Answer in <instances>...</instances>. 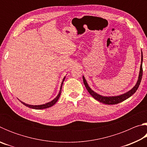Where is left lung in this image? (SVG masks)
<instances>
[{
	"label": "left lung",
	"mask_w": 147,
	"mask_h": 147,
	"mask_svg": "<svg viewBox=\"0 0 147 147\" xmlns=\"http://www.w3.org/2000/svg\"><path fill=\"white\" fill-rule=\"evenodd\" d=\"M142 62H143V55L141 54V67H140V72H139V79L138 80V82H137L136 85L134 87V88L131 89L130 91L127 92L126 93H124L123 94H121L120 96H103L101 95H99L97 93H94L93 91L91 90V89L89 88V86L88 85V83L86 80V79L83 76V81H84V84L85 85L86 88L87 89V90L88 91L89 94L93 96V97L96 99V100H98L100 102H102L103 104H108V105H110V104H116L118 103H120L121 102H123L124 100H125L126 99L128 98L129 97L134 94L136 93V91H137V89H138L139 84L141 83V78H142V76H143V67H142Z\"/></svg>",
	"instance_id": "8db88e82"
}]
</instances>
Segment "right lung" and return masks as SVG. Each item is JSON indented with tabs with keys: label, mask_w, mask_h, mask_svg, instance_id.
I'll return each mask as SVG.
<instances>
[{
	"label": "right lung",
	"mask_w": 147,
	"mask_h": 147,
	"mask_svg": "<svg viewBox=\"0 0 147 147\" xmlns=\"http://www.w3.org/2000/svg\"><path fill=\"white\" fill-rule=\"evenodd\" d=\"M65 78V77H64V78L63 80V81H62L61 82V88H60V91H59V93L58 94V96H56V97L53 100H52L51 102H49L45 104H42V105H38V106H33V105H29V104H26L25 103L21 101V102L22 104H23L24 106H26L27 107H28V108H33V109H45V108H50V107L53 106L54 104H56V102L59 98V96H60V94L61 93V88H62V85H63V81Z\"/></svg>",
	"instance_id": "add662e5"
}]
</instances>
